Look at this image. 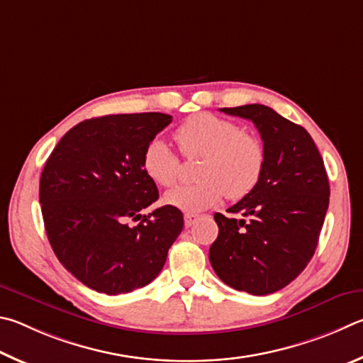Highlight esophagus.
<instances>
[{
    "instance_id": "esophagus-1",
    "label": "esophagus",
    "mask_w": 363,
    "mask_h": 363,
    "mask_svg": "<svg viewBox=\"0 0 363 363\" xmlns=\"http://www.w3.org/2000/svg\"><path fill=\"white\" fill-rule=\"evenodd\" d=\"M196 220H198V215L185 213V226H186V228H191V226L194 225Z\"/></svg>"
}]
</instances>
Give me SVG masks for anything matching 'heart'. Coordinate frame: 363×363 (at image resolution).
<instances>
[{"instance_id": "obj_1", "label": "heart", "mask_w": 363, "mask_h": 363, "mask_svg": "<svg viewBox=\"0 0 363 363\" xmlns=\"http://www.w3.org/2000/svg\"><path fill=\"white\" fill-rule=\"evenodd\" d=\"M175 140L185 157L201 156L196 170L201 180L169 191L164 198L167 206L198 213L223 196L242 199L262 180L266 164L263 142L230 119L212 113L194 114L178 125ZM143 170L156 185L170 188L180 178L182 162L167 142L155 138L145 148Z\"/></svg>"}]
</instances>
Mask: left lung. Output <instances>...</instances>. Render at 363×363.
Masks as SVG:
<instances>
[{
    "label": "left lung",
    "mask_w": 363,
    "mask_h": 363,
    "mask_svg": "<svg viewBox=\"0 0 363 363\" xmlns=\"http://www.w3.org/2000/svg\"><path fill=\"white\" fill-rule=\"evenodd\" d=\"M252 121L266 151L264 172L252 193L215 213L218 238L208 259L226 285L269 295L301 274L313 258L328 208L330 185L319 150L304 127L264 105L221 108Z\"/></svg>",
    "instance_id": "obj_1"
}]
</instances>
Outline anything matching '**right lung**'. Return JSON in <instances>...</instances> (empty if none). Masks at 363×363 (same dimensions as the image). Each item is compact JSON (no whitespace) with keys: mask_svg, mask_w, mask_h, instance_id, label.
<instances>
[{"mask_svg":"<svg viewBox=\"0 0 363 363\" xmlns=\"http://www.w3.org/2000/svg\"><path fill=\"white\" fill-rule=\"evenodd\" d=\"M170 123L164 113L92 118L50 152L40 180L44 228L55 257L86 287L106 295L145 287L182 233L183 213L175 207L142 215L159 198L143 152Z\"/></svg>","mask_w":363,"mask_h":363,"instance_id":"1","label":"right lung"}]
</instances>
